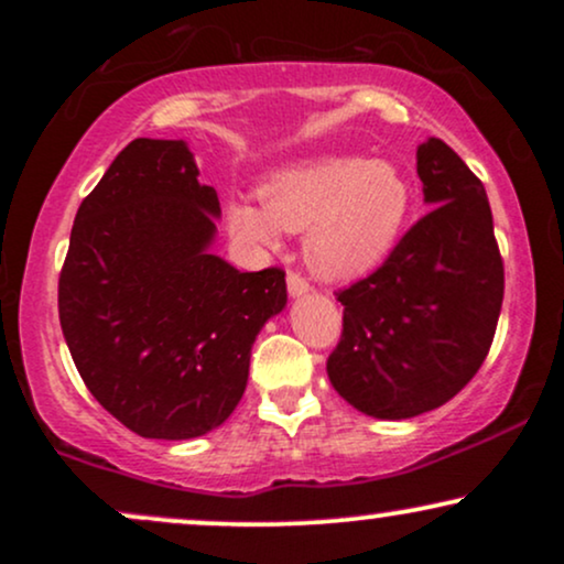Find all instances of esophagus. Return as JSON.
Instances as JSON below:
<instances>
[{"mask_svg": "<svg viewBox=\"0 0 564 564\" xmlns=\"http://www.w3.org/2000/svg\"><path fill=\"white\" fill-rule=\"evenodd\" d=\"M286 286H289V294H291V296H304V294H307V291H310L307 278L300 275V273H294V270H289Z\"/></svg>", "mask_w": 564, "mask_h": 564, "instance_id": "obj_1", "label": "esophagus"}]
</instances>
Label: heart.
<instances>
[{"mask_svg": "<svg viewBox=\"0 0 564 564\" xmlns=\"http://www.w3.org/2000/svg\"><path fill=\"white\" fill-rule=\"evenodd\" d=\"M262 209L232 200V232L275 246L281 230H304V260L332 281L377 270L390 257L411 209V187L390 161L321 156L275 172L260 191Z\"/></svg>", "mask_w": 564, "mask_h": 564, "instance_id": "heart-1", "label": "heart"}]
</instances>
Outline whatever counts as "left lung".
I'll use <instances>...</instances> for the list:
<instances>
[{
	"label": "left lung",
	"mask_w": 564,
	"mask_h": 564,
	"mask_svg": "<svg viewBox=\"0 0 564 564\" xmlns=\"http://www.w3.org/2000/svg\"><path fill=\"white\" fill-rule=\"evenodd\" d=\"M432 206L381 268L339 291L341 339L328 355L334 390L377 419L448 403L480 371L503 302V260L480 180L443 140L416 151Z\"/></svg>",
	"instance_id": "obj_1"
}]
</instances>
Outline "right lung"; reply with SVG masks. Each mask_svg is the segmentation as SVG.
Masks as SVG:
<instances>
[{
    "label": "right lung",
    "instance_id": "1",
    "mask_svg": "<svg viewBox=\"0 0 564 564\" xmlns=\"http://www.w3.org/2000/svg\"><path fill=\"white\" fill-rule=\"evenodd\" d=\"M217 191L183 140H132L76 212L57 313L76 371L127 430L191 440L236 411L286 273L212 254Z\"/></svg>",
    "mask_w": 564,
    "mask_h": 564
}]
</instances>
